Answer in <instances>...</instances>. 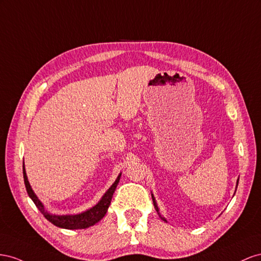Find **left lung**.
<instances>
[{
  "instance_id": "obj_1",
  "label": "left lung",
  "mask_w": 261,
  "mask_h": 261,
  "mask_svg": "<svg viewBox=\"0 0 261 261\" xmlns=\"http://www.w3.org/2000/svg\"><path fill=\"white\" fill-rule=\"evenodd\" d=\"M237 186H238V179H237V182H236V188H237ZM152 199H153V203H154V207H155V210H156V212H158V214H159V217L164 221V222H166L167 223V220L164 218V217H162L161 215V213H160V209H159V206H158V203H156V200H155V198H154V195L152 193Z\"/></svg>"
}]
</instances>
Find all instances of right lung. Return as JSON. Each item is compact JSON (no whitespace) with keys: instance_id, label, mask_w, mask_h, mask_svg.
Instances as JSON below:
<instances>
[{"instance_id":"1","label":"right lung","mask_w":261,"mask_h":261,"mask_svg":"<svg viewBox=\"0 0 261 261\" xmlns=\"http://www.w3.org/2000/svg\"><path fill=\"white\" fill-rule=\"evenodd\" d=\"M23 175H24V182L26 186L28 196L34 201V203L36 204L37 207H38V210L43 214V217L46 218L49 222H51L54 225L61 228H66V229L87 228L89 226L95 225L96 223H98L103 217H105V214L111 202V198L114 196V192L121 177V173H120L118 175L115 182L110 186V188L105 192V195H103L101 199L98 201V203H96L94 206L91 207V209H88L79 214L58 215V214H52L48 212L46 210V207H44L43 203L38 199V197L36 196V193L34 192L31 184L28 181L24 164H23Z\"/></svg>"}]
</instances>
